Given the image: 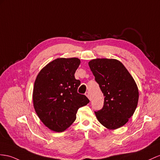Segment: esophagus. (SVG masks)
<instances>
[{
    "instance_id": "esophagus-1",
    "label": "esophagus",
    "mask_w": 160,
    "mask_h": 160,
    "mask_svg": "<svg viewBox=\"0 0 160 160\" xmlns=\"http://www.w3.org/2000/svg\"><path fill=\"white\" fill-rule=\"evenodd\" d=\"M85 95L87 96L88 99H90V100H91V94H90V92H86V93H85Z\"/></svg>"
}]
</instances>
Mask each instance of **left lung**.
<instances>
[{"label":"left lung","instance_id":"1","mask_svg":"<svg viewBox=\"0 0 160 160\" xmlns=\"http://www.w3.org/2000/svg\"><path fill=\"white\" fill-rule=\"evenodd\" d=\"M88 65L103 93V107L95 112L105 128L115 130L126 124L133 115L138 101V90L130 73L120 61L95 59Z\"/></svg>","mask_w":160,"mask_h":160}]
</instances>
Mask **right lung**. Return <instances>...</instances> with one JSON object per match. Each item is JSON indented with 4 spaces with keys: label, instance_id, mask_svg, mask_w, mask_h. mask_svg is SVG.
<instances>
[{
    "label": "right lung",
    "instance_id": "obj_1",
    "mask_svg": "<svg viewBox=\"0 0 160 160\" xmlns=\"http://www.w3.org/2000/svg\"><path fill=\"white\" fill-rule=\"evenodd\" d=\"M78 58H58L48 63L36 77L33 90L35 111L43 124L55 132H63L72 125L80 108L89 103L78 92L80 81L74 73Z\"/></svg>",
    "mask_w": 160,
    "mask_h": 160
}]
</instances>
